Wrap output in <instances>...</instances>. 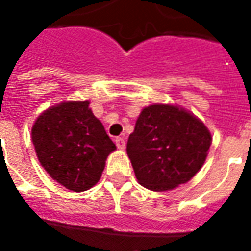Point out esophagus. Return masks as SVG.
Segmentation results:
<instances>
[{
	"label": "esophagus",
	"instance_id": "obj_1",
	"mask_svg": "<svg viewBox=\"0 0 251 251\" xmlns=\"http://www.w3.org/2000/svg\"><path fill=\"white\" fill-rule=\"evenodd\" d=\"M114 141L118 149H121V151H124V149H125V140H124L122 137H117Z\"/></svg>",
	"mask_w": 251,
	"mask_h": 251
}]
</instances>
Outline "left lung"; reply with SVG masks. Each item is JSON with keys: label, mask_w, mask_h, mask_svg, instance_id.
<instances>
[{"label": "left lung", "mask_w": 251, "mask_h": 251, "mask_svg": "<svg viewBox=\"0 0 251 251\" xmlns=\"http://www.w3.org/2000/svg\"><path fill=\"white\" fill-rule=\"evenodd\" d=\"M210 130L192 113L174 104L144 107L126 152L138 183L152 191H169L198 174L208 154Z\"/></svg>", "instance_id": "obj_1"}]
</instances>
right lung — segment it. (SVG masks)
I'll return each instance as SVG.
<instances>
[{
  "label": "right lung",
  "mask_w": 251,
  "mask_h": 251,
  "mask_svg": "<svg viewBox=\"0 0 251 251\" xmlns=\"http://www.w3.org/2000/svg\"><path fill=\"white\" fill-rule=\"evenodd\" d=\"M90 102H62L43 111L32 126V142L41 167L74 192L87 191L102 176L115 144Z\"/></svg>",
  "instance_id": "right-lung-1"
}]
</instances>
